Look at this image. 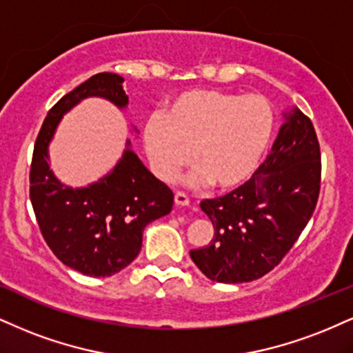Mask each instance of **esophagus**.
Instances as JSON below:
<instances>
[{"label":"esophagus","mask_w":353,"mask_h":353,"mask_svg":"<svg viewBox=\"0 0 353 353\" xmlns=\"http://www.w3.org/2000/svg\"><path fill=\"white\" fill-rule=\"evenodd\" d=\"M174 203L176 205H189V197L184 192L174 194Z\"/></svg>","instance_id":"esophagus-1"}]
</instances>
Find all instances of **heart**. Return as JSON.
Returning <instances> with one entry per match:
<instances>
[{
    "instance_id": "b5f03b06",
    "label": "heart",
    "mask_w": 353,
    "mask_h": 353,
    "mask_svg": "<svg viewBox=\"0 0 353 353\" xmlns=\"http://www.w3.org/2000/svg\"><path fill=\"white\" fill-rule=\"evenodd\" d=\"M273 130L274 113L265 97L197 88L174 97L164 114H152L143 144L161 181H172L195 152L201 172L194 179L228 190L252 179Z\"/></svg>"
}]
</instances>
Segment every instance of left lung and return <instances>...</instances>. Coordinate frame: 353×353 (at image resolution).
<instances>
[{
	"instance_id": "8db88e82",
	"label": "left lung",
	"mask_w": 353,
	"mask_h": 353,
	"mask_svg": "<svg viewBox=\"0 0 353 353\" xmlns=\"http://www.w3.org/2000/svg\"><path fill=\"white\" fill-rule=\"evenodd\" d=\"M283 114L278 138L252 179L201 202L214 239L190 250V258L212 281L248 283L270 273L312 217L321 189L319 141L301 110Z\"/></svg>"
}]
</instances>
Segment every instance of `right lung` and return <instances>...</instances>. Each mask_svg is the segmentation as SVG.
Returning a JSON list of instances; mask_svg holds the SVG:
<instances>
[{
  "label": "right lung",
  "instance_id": "obj_1",
  "mask_svg": "<svg viewBox=\"0 0 353 353\" xmlns=\"http://www.w3.org/2000/svg\"><path fill=\"white\" fill-rule=\"evenodd\" d=\"M100 97L118 108L128 105L123 77L101 72L63 95L42 123L31 163V203L41 233L55 256L69 268L105 278L130 265L143 245V232L152 220L172 210V190L156 179L126 141L121 159L93 184L70 188L49 168V144L67 112Z\"/></svg>",
  "mask_w": 353,
  "mask_h": 353
}]
</instances>
